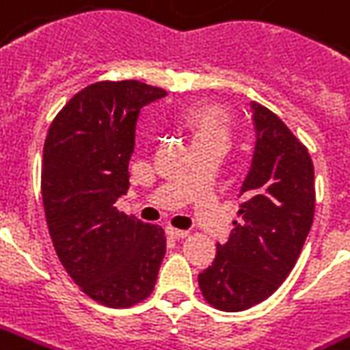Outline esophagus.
Masks as SVG:
<instances>
[{"instance_id": "obj_1", "label": "esophagus", "mask_w": 350, "mask_h": 350, "mask_svg": "<svg viewBox=\"0 0 350 350\" xmlns=\"http://www.w3.org/2000/svg\"><path fill=\"white\" fill-rule=\"evenodd\" d=\"M167 233L172 239H185V237H189V231H182V229H174V227H168Z\"/></svg>"}]
</instances>
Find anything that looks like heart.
Returning a JSON list of instances; mask_svg holds the SVG:
<instances>
[{"instance_id":"obj_1","label":"heart","mask_w":350,"mask_h":350,"mask_svg":"<svg viewBox=\"0 0 350 350\" xmlns=\"http://www.w3.org/2000/svg\"><path fill=\"white\" fill-rule=\"evenodd\" d=\"M183 124L191 136L193 146L208 142L226 144L229 138V116L224 107L216 104L202 102L191 106L183 116Z\"/></svg>"}]
</instances>
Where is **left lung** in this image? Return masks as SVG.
<instances>
[{
	"mask_svg": "<svg viewBox=\"0 0 350 350\" xmlns=\"http://www.w3.org/2000/svg\"><path fill=\"white\" fill-rule=\"evenodd\" d=\"M256 148L241 187L239 216L216 260L199 275L204 299L237 312L267 299L301 254L314 216L311 155L273 111L252 102Z\"/></svg>",
	"mask_w": 350,
	"mask_h": 350,
	"instance_id": "left-lung-1",
	"label": "left lung"
}]
</instances>
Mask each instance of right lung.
Returning <instances> with one entry per match:
<instances>
[{"label":"right lung","mask_w":350,"mask_h":350,"mask_svg":"<svg viewBox=\"0 0 350 350\" xmlns=\"http://www.w3.org/2000/svg\"><path fill=\"white\" fill-rule=\"evenodd\" d=\"M165 94L133 79L89 85L55 117L43 148L41 195L58 260L85 294L113 309L153 292L167 252L161 227L117 210L140 109Z\"/></svg>","instance_id":"1"}]
</instances>
